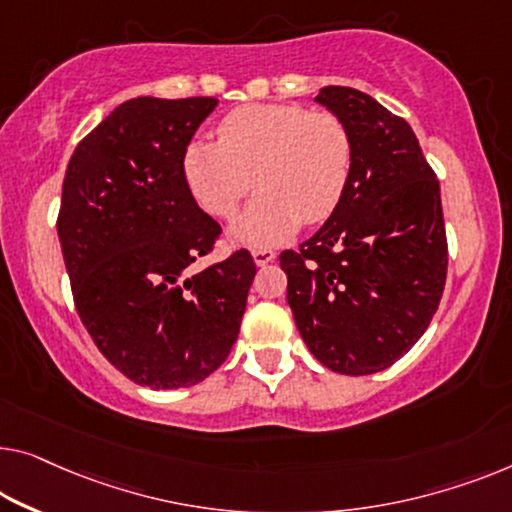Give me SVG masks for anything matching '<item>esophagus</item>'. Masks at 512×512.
Here are the masks:
<instances>
[{"mask_svg":"<svg viewBox=\"0 0 512 512\" xmlns=\"http://www.w3.org/2000/svg\"><path fill=\"white\" fill-rule=\"evenodd\" d=\"M253 259L257 266H266L269 262L276 259V253H273L271 248H253Z\"/></svg>","mask_w":512,"mask_h":512,"instance_id":"34e87169","label":"esophagus"}]
</instances>
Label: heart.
<instances>
[{"mask_svg":"<svg viewBox=\"0 0 512 512\" xmlns=\"http://www.w3.org/2000/svg\"><path fill=\"white\" fill-rule=\"evenodd\" d=\"M354 163V142L333 112L294 103H253L225 114L218 140H195L183 174L195 200L216 218H232L255 186L257 200L232 225L250 246H271L303 223L338 209Z\"/></svg>","mask_w":512,"mask_h":512,"instance_id":"1","label":"heart"}]
</instances>
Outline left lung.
Masks as SVG:
<instances>
[{
	"instance_id": "obj_1",
	"label": "left lung",
	"mask_w": 512,
	"mask_h": 512,
	"mask_svg": "<svg viewBox=\"0 0 512 512\" xmlns=\"http://www.w3.org/2000/svg\"><path fill=\"white\" fill-rule=\"evenodd\" d=\"M345 121L354 163L315 236L280 253L287 303L315 358L340 375L386 370L439 308L448 243L437 174L411 126L352 87L315 98Z\"/></svg>"
}]
</instances>
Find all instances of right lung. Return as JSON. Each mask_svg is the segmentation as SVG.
<instances>
[{
	"mask_svg": "<svg viewBox=\"0 0 512 512\" xmlns=\"http://www.w3.org/2000/svg\"><path fill=\"white\" fill-rule=\"evenodd\" d=\"M216 105L121 103L75 147L61 186L57 234L75 310L114 368L156 391L220 368L257 273L243 248L193 269L223 230L197 207L183 154Z\"/></svg>",
	"mask_w": 512,
	"mask_h": 512,
	"instance_id": "1",
	"label": "right lung"
}]
</instances>
